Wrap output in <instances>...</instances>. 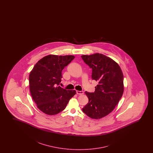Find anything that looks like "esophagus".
Instances as JSON below:
<instances>
[{
	"mask_svg": "<svg viewBox=\"0 0 153 153\" xmlns=\"http://www.w3.org/2000/svg\"><path fill=\"white\" fill-rule=\"evenodd\" d=\"M76 92H77V94H79V95H82V94H84V92L82 91H78V90H77Z\"/></svg>",
	"mask_w": 153,
	"mask_h": 153,
	"instance_id": "34e87169",
	"label": "esophagus"
}]
</instances>
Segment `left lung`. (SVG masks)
Here are the masks:
<instances>
[{
	"mask_svg": "<svg viewBox=\"0 0 153 153\" xmlns=\"http://www.w3.org/2000/svg\"><path fill=\"white\" fill-rule=\"evenodd\" d=\"M81 56L92 69V79L98 82L94 92H85L89 101L82 110L90 118L99 119L111 113L122 96L123 74L119 64L105 55L95 53Z\"/></svg>",
	"mask_w": 153,
	"mask_h": 153,
	"instance_id": "left-lung-1",
	"label": "left lung"
}]
</instances>
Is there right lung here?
Instances as JSON below:
<instances>
[{"instance_id": "obj_1", "label": "right lung", "mask_w": 153, "mask_h": 153, "mask_svg": "<svg viewBox=\"0 0 153 153\" xmlns=\"http://www.w3.org/2000/svg\"><path fill=\"white\" fill-rule=\"evenodd\" d=\"M74 58L73 55H48L38 61L30 73L32 98L38 109L46 114L61 112L76 94L75 90H66L59 86L62 71Z\"/></svg>"}]
</instances>
